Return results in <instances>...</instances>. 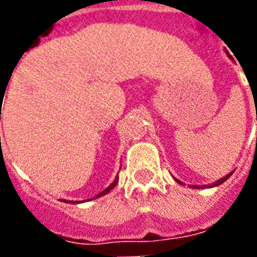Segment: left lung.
<instances>
[{
  "instance_id": "obj_1",
  "label": "left lung",
  "mask_w": 257,
  "mask_h": 257,
  "mask_svg": "<svg viewBox=\"0 0 257 257\" xmlns=\"http://www.w3.org/2000/svg\"><path fill=\"white\" fill-rule=\"evenodd\" d=\"M231 174H233V172L229 173V174H226L225 177H222L220 180H218V181H215V182H214V184H210V185H204V187H208V188L218 187V185H220V184H223V182H225L226 180H227V178H229V177L231 176ZM176 181H177V182H180V184H182V182L180 181V180H176ZM193 188H196V189H201V188H203V185H193Z\"/></svg>"
}]
</instances>
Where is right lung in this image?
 I'll use <instances>...</instances> for the list:
<instances>
[{
    "instance_id": "obj_1",
    "label": "right lung",
    "mask_w": 257,
    "mask_h": 257,
    "mask_svg": "<svg viewBox=\"0 0 257 257\" xmlns=\"http://www.w3.org/2000/svg\"><path fill=\"white\" fill-rule=\"evenodd\" d=\"M117 182H118V178H115V180H114V181L111 182V184H110L109 187L106 188L104 191L100 192V193H98V195H96V196L92 197V199H98V197L103 196V195H106V193H109V192L111 191V189H113V188L115 187V185H117ZM92 199H90V200H92ZM64 201H65V203H68V201H66V200H64ZM83 201H84V200H83ZM69 203H72V204H76V203H81V201H69Z\"/></svg>"
}]
</instances>
